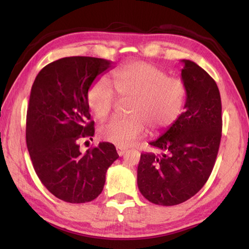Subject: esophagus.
<instances>
[{
  "instance_id": "34e87169",
  "label": "esophagus",
  "mask_w": 249,
  "mask_h": 249,
  "mask_svg": "<svg viewBox=\"0 0 249 249\" xmlns=\"http://www.w3.org/2000/svg\"><path fill=\"white\" fill-rule=\"evenodd\" d=\"M116 152H118L119 156H123L126 152L125 147H122V146H116Z\"/></svg>"
}]
</instances>
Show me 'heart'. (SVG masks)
Here are the masks:
<instances>
[{"label":"heart","instance_id":"1","mask_svg":"<svg viewBox=\"0 0 249 249\" xmlns=\"http://www.w3.org/2000/svg\"><path fill=\"white\" fill-rule=\"evenodd\" d=\"M113 89L98 80L89 89L87 100L97 119L106 118L116 103L129 98L126 118L112 119L98 129L99 137L118 145H129L145 134L168 129L176 123L184 108L186 87L179 78L167 76L166 71L150 63L131 61L111 75Z\"/></svg>","mask_w":249,"mask_h":249}]
</instances>
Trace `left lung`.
Returning <instances> with one entry per match:
<instances>
[{"instance_id": "8db88e82", "label": "left lung", "mask_w": 249, "mask_h": 249, "mask_svg": "<svg viewBox=\"0 0 249 249\" xmlns=\"http://www.w3.org/2000/svg\"><path fill=\"white\" fill-rule=\"evenodd\" d=\"M181 62L185 111L165 134L150 142L160 153L141 154L137 171L143 197L165 206L185 202L204 186L215 165L223 128L217 84L195 62Z\"/></svg>"}]
</instances>
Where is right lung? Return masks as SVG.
I'll list each match as a JSON object with an SVG mask.
<instances>
[{
  "mask_svg": "<svg viewBox=\"0 0 249 249\" xmlns=\"http://www.w3.org/2000/svg\"><path fill=\"white\" fill-rule=\"evenodd\" d=\"M110 67V61L98 57H63L46 65L31 89L26 145L40 182L65 202L86 203L97 198L106 172L119 158L109 142H100L84 154L78 144L95 133L89 89Z\"/></svg>",
  "mask_w": 249,
  "mask_h": 249,
  "instance_id": "obj_1",
  "label": "right lung"
}]
</instances>
